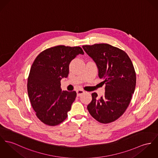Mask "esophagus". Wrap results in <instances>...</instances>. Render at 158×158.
<instances>
[{"label": "esophagus", "instance_id": "1", "mask_svg": "<svg viewBox=\"0 0 158 158\" xmlns=\"http://www.w3.org/2000/svg\"><path fill=\"white\" fill-rule=\"evenodd\" d=\"M76 93H77V96H81L82 94L85 93V91H83V90H82V89H78V90L76 91Z\"/></svg>", "mask_w": 158, "mask_h": 158}]
</instances>
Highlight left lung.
<instances>
[{"label": "left lung", "mask_w": 158, "mask_h": 158, "mask_svg": "<svg viewBox=\"0 0 158 158\" xmlns=\"http://www.w3.org/2000/svg\"><path fill=\"white\" fill-rule=\"evenodd\" d=\"M85 52L95 62L98 75L104 80L105 95L100 98L92 94L87 106L91 115L101 123L114 122L128 107L136 86V73L127 54L108 44L83 46Z\"/></svg>", "instance_id": "obj_1"}]
</instances>
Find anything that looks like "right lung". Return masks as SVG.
Wrapping results in <instances>:
<instances>
[{
    "label": "right lung",
    "instance_id": "right-lung-1",
    "mask_svg": "<svg viewBox=\"0 0 158 158\" xmlns=\"http://www.w3.org/2000/svg\"><path fill=\"white\" fill-rule=\"evenodd\" d=\"M79 54H84L80 47L57 46L40 53L32 65L28 96L36 117L47 125L56 126L68 116L77 94L62 91L61 80L67 77L70 62Z\"/></svg>",
    "mask_w": 158,
    "mask_h": 158
}]
</instances>
